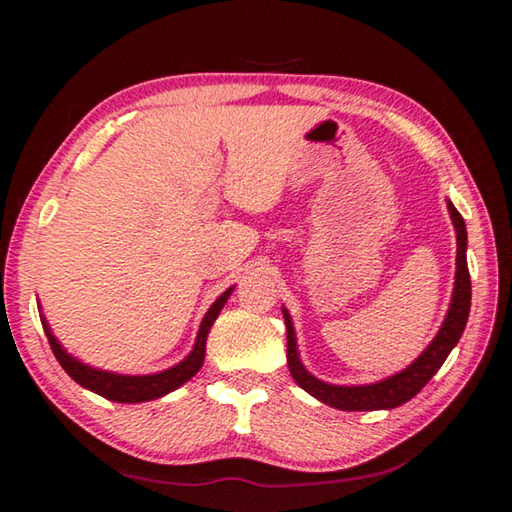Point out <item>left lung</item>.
<instances>
[{
  "label": "left lung",
  "mask_w": 512,
  "mask_h": 512,
  "mask_svg": "<svg viewBox=\"0 0 512 512\" xmlns=\"http://www.w3.org/2000/svg\"><path fill=\"white\" fill-rule=\"evenodd\" d=\"M449 216H452L454 230H456V275H454V293L452 302H449L447 316L440 325L438 334L427 345L418 359L409 363L404 370L395 372V375L379 379L375 384H361V386H339L327 384V381L318 379L302 366L298 343H296V329H293V320L289 311L282 307L284 323H287V363L293 379L300 388H305L309 395H314L318 402L341 411H381V409H395L409 402L411 397L418 395L427 381L436 375L443 366L449 352L456 348L458 339H461L463 329L467 325V316H470V302H472V284H470V271H467V230L463 216L458 214L452 201H447Z\"/></svg>",
  "instance_id": "left-lung-1"
}]
</instances>
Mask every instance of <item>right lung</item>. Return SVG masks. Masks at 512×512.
<instances>
[{
	"label": "right lung",
	"instance_id": "add662e5",
	"mask_svg": "<svg viewBox=\"0 0 512 512\" xmlns=\"http://www.w3.org/2000/svg\"><path fill=\"white\" fill-rule=\"evenodd\" d=\"M235 291V287L225 289L219 298L212 302V307L207 309V314L201 320V327H198L196 334V343L192 352L187 357L171 366L167 370L153 372V375H119V372H110V370H101V368H92L88 363L79 361L76 357H72L60 341L51 332V327L47 323L45 316H40L42 327H45V334L49 339L51 350H54L56 359L60 366L65 368V372L72 377L76 384H81L88 391L97 393L106 400L112 402H121V404H135V402H151L158 400V397H164L171 391H176L185 384V381L192 379L198 370H201L203 361H205V343H207V334L214 325V320L219 318L221 309L225 302H228L230 293ZM42 311V309H40Z\"/></svg>",
	"mask_w": 512,
	"mask_h": 512
}]
</instances>
